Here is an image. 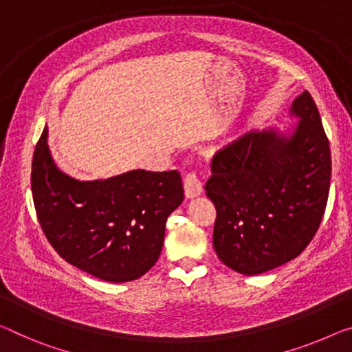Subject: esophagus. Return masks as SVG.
<instances>
[{
    "label": "esophagus",
    "instance_id": "esophagus-1",
    "mask_svg": "<svg viewBox=\"0 0 352 352\" xmlns=\"http://www.w3.org/2000/svg\"><path fill=\"white\" fill-rule=\"evenodd\" d=\"M184 192H186L187 198H197L203 193V182L195 173H188L184 177Z\"/></svg>",
    "mask_w": 352,
    "mask_h": 352
}]
</instances>
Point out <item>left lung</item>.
I'll list each match as a JSON object with an SVG mask.
<instances>
[{"instance_id":"1","label":"left lung","mask_w":352,"mask_h":352,"mask_svg":"<svg viewBox=\"0 0 352 352\" xmlns=\"http://www.w3.org/2000/svg\"><path fill=\"white\" fill-rule=\"evenodd\" d=\"M297 126L241 135L214 154L206 195L217 209L212 244L244 275L299 256L318 231L331 186V148L308 91L289 108Z\"/></svg>"}]
</instances>
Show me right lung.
<instances>
[{"label": "right lung", "instance_id": "obj_1", "mask_svg": "<svg viewBox=\"0 0 352 352\" xmlns=\"http://www.w3.org/2000/svg\"><path fill=\"white\" fill-rule=\"evenodd\" d=\"M45 126L32 155L31 190L48 242L83 272L122 283L157 261L168 215L184 201L176 170H131L107 179L80 181L55 164Z\"/></svg>", "mask_w": 352, "mask_h": 352}]
</instances>
